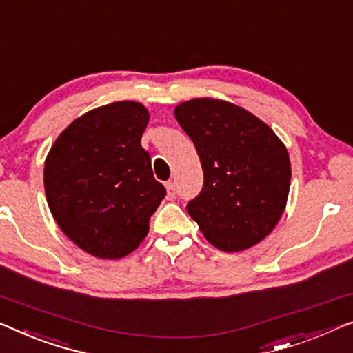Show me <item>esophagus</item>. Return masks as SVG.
<instances>
[{
	"label": "esophagus",
	"instance_id": "esophagus-1",
	"mask_svg": "<svg viewBox=\"0 0 353 353\" xmlns=\"http://www.w3.org/2000/svg\"><path fill=\"white\" fill-rule=\"evenodd\" d=\"M165 187H166V193H168V196H174L176 194V185H174V182L172 181H168L166 183H165Z\"/></svg>",
	"mask_w": 353,
	"mask_h": 353
}]
</instances>
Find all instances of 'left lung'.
Here are the masks:
<instances>
[{"label":"left lung","instance_id":"obj_1","mask_svg":"<svg viewBox=\"0 0 353 353\" xmlns=\"http://www.w3.org/2000/svg\"><path fill=\"white\" fill-rule=\"evenodd\" d=\"M174 115L201 160L203 190L187 210L204 238L223 252L261 243L287 206V147L263 120L225 99L193 98Z\"/></svg>","mask_w":353,"mask_h":353}]
</instances>
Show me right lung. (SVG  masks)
Returning a JSON list of instances; mask_svg holds the SVG:
<instances>
[{"label":"right lung","instance_id":"obj_1","mask_svg":"<svg viewBox=\"0 0 353 353\" xmlns=\"http://www.w3.org/2000/svg\"><path fill=\"white\" fill-rule=\"evenodd\" d=\"M149 110L136 101L92 109L61 131L44 161L47 204L57 225L97 259L138 249L166 190L141 145Z\"/></svg>","mask_w":353,"mask_h":353}]
</instances>
